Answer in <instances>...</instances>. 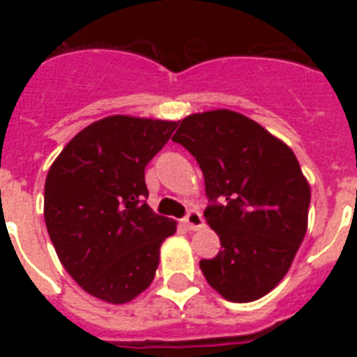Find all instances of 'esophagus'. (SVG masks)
I'll use <instances>...</instances> for the list:
<instances>
[{"mask_svg": "<svg viewBox=\"0 0 357 357\" xmlns=\"http://www.w3.org/2000/svg\"><path fill=\"white\" fill-rule=\"evenodd\" d=\"M183 224L187 226V229H198L204 226V218H202L200 211H196V209H190L183 218Z\"/></svg>", "mask_w": 357, "mask_h": 357, "instance_id": "1", "label": "esophagus"}]
</instances>
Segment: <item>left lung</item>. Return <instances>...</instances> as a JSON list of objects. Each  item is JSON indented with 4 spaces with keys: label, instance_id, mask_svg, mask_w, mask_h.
Instances as JSON below:
<instances>
[{
    "label": "left lung",
    "instance_id": "obj_1",
    "mask_svg": "<svg viewBox=\"0 0 357 357\" xmlns=\"http://www.w3.org/2000/svg\"><path fill=\"white\" fill-rule=\"evenodd\" d=\"M206 179L207 224L220 252L202 259L207 283L229 302L265 296L287 274L307 229L310 185L282 140L228 109L190 114L172 137Z\"/></svg>",
    "mask_w": 357,
    "mask_h": 357
}]
</instances>
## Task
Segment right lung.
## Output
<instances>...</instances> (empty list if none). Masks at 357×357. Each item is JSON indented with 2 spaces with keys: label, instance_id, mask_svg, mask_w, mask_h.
<instances>
[{
  "label": "right lung",
  "instance_id": "1",
  "mask_svg": "<svg viewBox=\"0 0 357 357\" xmlns=\"http://www.w3.org/2000/svg\"><path fill=\"white\" fill-rule=\"evenodd\" d=\"M178 122L107 116L59 153L44 185V218L55 252L86 293L126 304L155 278L159 248L176 222L151 211L146 165Z\"/></svg>",
  "mask_w": 357,
  "mask_h": 357
}]
</instances>
